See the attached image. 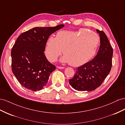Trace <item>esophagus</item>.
<instances>
[{"instance_id": "esophagus-1", "label": "esophagus", "mask_w": 125, "mask_h": 125, "mask_svg": "<svg viewBox=\"0 0 125 125\" xmlns=\"http://www.w3.org/2000/svg\"><path fill=\"white\" fill-rule=\"evenodd\" d=\"M57 68H58L59 69H64V67H63V66H57Z\"/></svg>"}]
</instances>
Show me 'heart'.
I'll use <instances>...</instances> for the list:
<instances>
[{
	"mask_svg": "<svg viewBox=\"0 0 125 125\" xmlns=\"http://www.w3.org/2000/svg\"><path fill=\"white\" fill-rule=\"evenodd\" d=\"M99 39L95 33L86 29L78 31H61L55 37H50L46 42L44 53L50 62H55L62 50L63 63L73 66L82 65L92 59L96 52Z\"/></svg>",
	"mask_w": 125,
	"mask_h": 125,
	"instance_id": "b5f03b06",
	"label": "heart"
}]
</instances>
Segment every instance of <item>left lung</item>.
Returning a JSON list of instances; mask_svg holds the SVG:
<instances>
[{
	"label": "left lung",
	"mask_w": 125,
	"mask_h": 125,
	"mask_svg": "<svg viewBox=\"0 0 125 125\" xmlns=\"http://www.w3.org/2000/svg\"><path fill=\"white\" fill-rule=\"evenodd\" d=\"M97 32L101 43L97 55L91 61L78 67L74 77L69 80L70 85L76 90H95L101 86L111 70L113 49L104 32Z\"/></svg>",
	"instance_id": "left-lung-1"
}]
</instances>
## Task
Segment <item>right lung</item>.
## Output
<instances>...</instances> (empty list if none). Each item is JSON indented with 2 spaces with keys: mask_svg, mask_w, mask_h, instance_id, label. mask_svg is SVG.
I'll return each instance as SVG.
<instances>
[{
  "mask_svg": "<svg viewBox=\"0 0 125 125\" xmlns=\"http://www.w3.org/2000/svg\"><path fill=\"white\" fill-rule=\"evenodd\" d=\"M63 24L54 27H35L21 33L11 52V69L20 84L28 90L40 91L47 85L55 70L44 55L46 42Z\"/></svg>",
  "mask_w": 125,
  "mask_h": 125,
  "instance_id": "add662e5",
  "label": "right lung"
}]
</instances>
